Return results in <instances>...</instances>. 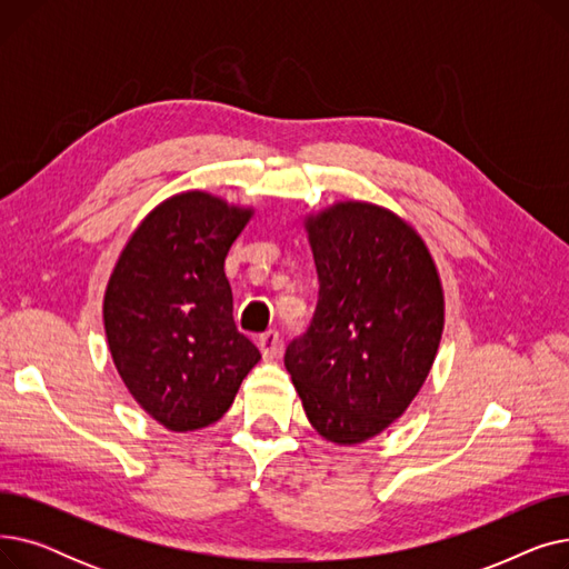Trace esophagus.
Wrapping results in <instances>:
<instances>
[{"instance_id":"1","label":"esophagus","mask_w":569,"mask_h":569,"mask_svg":"<svg viewBox=\"0 0 569 569\" xmlns=\"http://www.w3.org/2000/svg\"><path fill=\"white\" fill-rule=\"evenodd\" d=\"M258 346H260V352H262L264 360H274V357H277V355L281 352V348H283V339H281V335H279L277 330H269V332H264V335L260 337Z\"/></svg>"}]
</instances>
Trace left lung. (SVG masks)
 I'll use <instances>...</instances> for the list:
<instances>
[{
	"label": "left lung",
	"instance_id": "obj_1",
	"mask_svg": "<svg viewBox=\"0 0 569 569\" xmlns=\"http://www.w3.org/2000/svg\"><path fill=\"white\" fill-rule=\"evenodd\" d=\"M318 305L286 348V369L316 431L341 445L390 427L427 380L442 335L436 264L408 223L369 202L307 221Z\"/></svg>",
	"mask_w": 569,
	"mask_h": 569
}]
</instances>
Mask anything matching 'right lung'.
I'll list each match as a JSON object with an SVG mask.
<instances>
[{
    "mask_svg": "<svg viewBox=\"0 0 569 569\" xmlns=\"http://www.w3.org/2000/svg\"><path fill=\"white\" fill-rule=\"evenodd\" d=\"M251 209L189 191L138 226L110 277L103 320L133 399L170 431L221 420L260 350L237 330L226 256Z\"/></svg>",
    "mask_w": 569,
    "mask_h": 569,
    "instance_id": "obj_1",
    "label": "right lung"
}]
</instances>
